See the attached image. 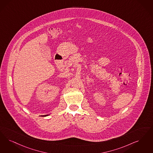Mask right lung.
I'll return each instance as SVG.
<instances>
[{"instance_id":"1","label":"right lung","mask_w":153,"mask_h":153,"mask_svg":"<svg viewBox=\"0 0 153 153\" xmlns=\"http://www.w3.org/2000/svg\"><path fill=\"white\" fill-rule=\"evenodd\" d=\"M49 114H47V115H44V116H42L43 117H45V116H49Z\"/></svg>"}]
</instances>
